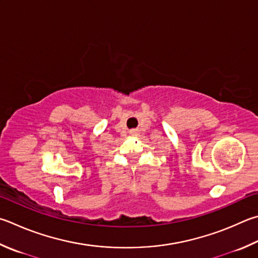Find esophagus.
Returning a JSON list of instances; mask_svg holds the SVG:
<instances>
[{
	"instance_id": "obj_1",
	"label": "esophagus",
	"mask_w": 258,
	"mask_h": 258,
	"mask_svg": "<svg viewBox=\"0 0 258 258\" xmlns=\"http://www.w3.org/2000/svg\"><path fill=\"white\" fill-rule=\"evenodd\" d=\"M131 134H132V135H134V134H137V131H135V130H133V131H131V132H130Z\"/></svg>"
}]
</instances>
